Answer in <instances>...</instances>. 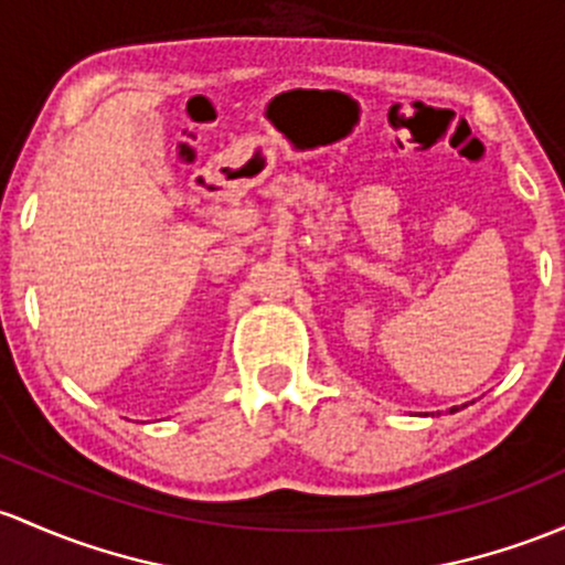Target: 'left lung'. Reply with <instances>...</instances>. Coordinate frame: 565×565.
Wrapping results in <instances>:
<instances>
[{
    "instance_id": "left-lung-1",
    "label": "left lung",
    "mask_w": 565,
    "mask_h": 565,
    "mask_svg": "<svg viewBox=\"0 0 565 565\" xmlns=\"http://www.w3.org/2000/svg\"><path fill=\"white\" fill-rule=\"evenodd\" d=\"M452 412H455V408H452Z\"/></svg>"
}]
</instances>
